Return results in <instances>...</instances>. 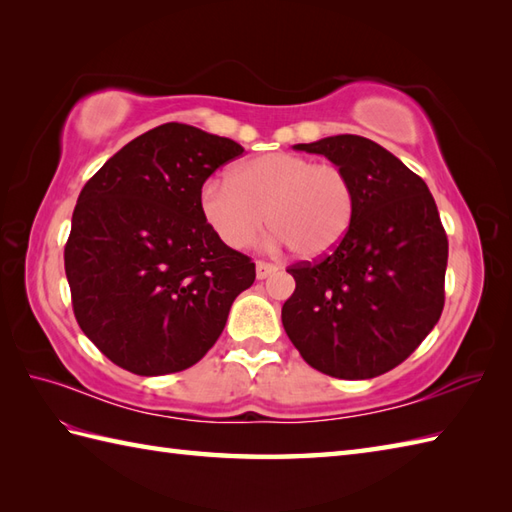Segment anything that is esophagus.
Wrapping results in <instances>:
<instances>
[{"mask_svg":"<svg viewBox=\"0 0 512 512\" xmlns=\"http://www.w3.org/2000/svg\"><path fill=\"white\" fill-rule=\"evenodd\" d=\"M276 271H278V265L265 263V260H258V263H256V278H258V280H265V278H269L271 274H276Z\"/></svg>","mask_w":512,"mask_h":512,"instance_id":"obj_1","label":"esophagus"}]
</instances>
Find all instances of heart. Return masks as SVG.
<instances>
[{
  "instance_id": "obj_1",
  "label": "heart",
  "mask_w": 512,
  "mask_h": 512,
  "mask_svg": "<svg viewBox=\"0 0 512 512\" xmlns=\"http://www.w3.org/2000/svg\"><path fill=\"white\" fill-rule=\"evenodd\" d=\"M355 206V186L342 166L300 153L254 157L238 164L230 181L210 179L199 195L203 221L227 247L254 245L267 221L276 241L304 260L335 252L350 232Z\"/></svg>"
}]
</instances>
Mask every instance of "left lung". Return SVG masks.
Instances as JSON below:
<instances>
[{
  "mask_svg": "<svg viewBox=\"0 0 512 512\" xmlns=\"http://www.w3.org/2000/svg\"><path fill=\"white\" fill-rule=\"evenodd\" d=\"M293 149L324 155L355 186V219L335 252L291 265L282 326L311 368L372 379L399 366L440 320L449 243L427 184L361 135Z\"/></svg>",
  "mask_w": 512,
  "mask_h": 512,
  "instance_id": "8db88e82",
  "label": "left lung"
}]
</instances>
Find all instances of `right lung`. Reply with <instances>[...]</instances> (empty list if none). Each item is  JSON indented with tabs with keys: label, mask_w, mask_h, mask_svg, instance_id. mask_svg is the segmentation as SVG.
Wrapping results in <instances>:
<instances>
[{
	"label": "right lung",
	"mask_w": 512,
	"mask_h": 512,
	"mask_svg": "<svg viewBox=\"0 0 512 512\" xmlns=\"http://www.w3.org/2000/svg\"><path fill=\"white\" fill-rule=\"evenodd\" d=\"M243 146L166 122L109 157L78 195L65 245L78 326L140 377L186 370L223 333L252 258L203 221L199 195Z\"/></svg>",
	"instance_id": "right-lung-1"
}]
</instances>
